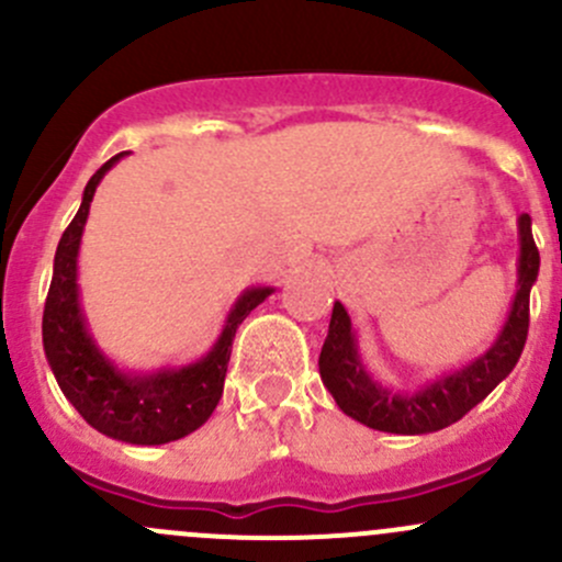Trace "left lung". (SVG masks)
Segmentation results:
<instances>
[{
	"label": "left lung",
	"instance_id": "left-lung-1",
	"mask_svg": "<svg viewBox=\"0 0 562 562\" xmlns=\"http://www.w3.org/2000/svg\"><path fill=\"white\" fill-rule=\"evenodd\" d=\"M519 258H517V291L506 321L497 331L495 342L459 370L440 372L416 389L383 386L370 370L359 350V334L350 323L348 310L334 302L331 323L323 339L321 370L323 386L334 396L339 411L364 427L394 435H427L451 427L468 411H473L492 389L506 381L517 367L527 339L530 323V288L538 280L536 241H532L530 217L517 220Z\"/></svg>",
	"mask_w": 562,
	"mask_h": 562
}]
</instances>
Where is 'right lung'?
I'll use <instances>...</instances> for the list:
<instances>
[{
  "label": "right lung",
  "mask_w": 562,
  "mask_h": 562,
  "mask_svg": "<svg viewBox=\"0 0 562 562\" xmlns=\"http://www.w3.org/2000/svg\"><path fill=\"white\" fill-rule=\"evenodd\" d=\"M124 155L127 151L111 157L89 179L78 214L56 247L54 277L43 310V350L61 394L89 427L122 443L162 446L195 432L212 416L223 396L236 328L274 288L252 285L241 291L225 315L223 331L201 359L160 370L119 367L98 345L83 313L78 252L98 184Z\"/></svg>",
  "instance_id": "add662e5"
}]
</instances>
